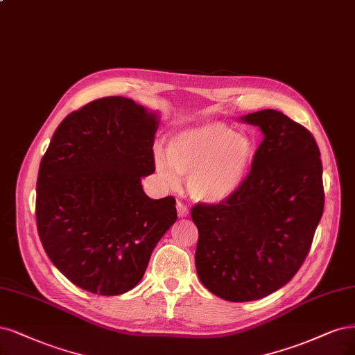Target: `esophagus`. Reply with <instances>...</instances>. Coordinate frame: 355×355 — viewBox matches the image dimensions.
Listing matches in <instances>:
<instances>
[{
  "mask_svg": "<svg viewBox=\"0 0 355 355\" xmlns=\"http://www.w3.org/2000/svg\"><path fill=\"white\" fill-rule=\"evenodd\" d=\"M176 209H178V216L179 217H187L189 214V210H188V207H187L185 202L178 201L176 202Z\"/></svg>",
  "mask_w": 355,
  "mask_h": 355,
  "instance_id": "34e87169",
  "label": "esophagus"
}]
</instances>
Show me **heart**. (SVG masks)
<instances>
[{
	"instance_id": "obj_1",
	"label": "heart",
	"mask_w": 355,
	"mask_h": 355,
	"mask_svg": "<svg viewBox=\"0 0 355 355\" xmlns=\"http://www.w3.org/2000/svg\"><path fill=\"white\" fill-rule=\"evenodd\" d=\"M254 155L255 144L248 133L205 121L179 132L167 153L155 150V168L168 185H176L179 175L187 176L195 201L218 204L242 187Z\"/></svg>"
}]
</instances>
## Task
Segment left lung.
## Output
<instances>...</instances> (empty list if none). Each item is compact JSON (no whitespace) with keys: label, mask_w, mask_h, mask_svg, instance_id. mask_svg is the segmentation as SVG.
I'll list each match as a JSON object with an SVG mask.
<instances>
[{"label":"left lung","mask_w":355,"mask_h":355,"mask_svg":"<svg viewBox=\"0 0 355 355\" xmlns=\"http://www.w3.org/2000/svg\"><path fill=\"white\" fill-rule=\"evenodd\" d=\"M241 119L264 135L250 173L226 201L191 210L198 277L234 302L264 298L295 276L324 207L320 151L310 130L276 110Z\"/></svg>","instance_id":"obj_1"}]
</instances>
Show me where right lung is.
Here are the masks:
<instances>
[{
    "mask_svg": "<svg viewBox=\"0 0 355 355\" xmlns=\"http://www.w3.org/2000/svg\"><path fill=\"white\" fill-rule=\"evenodd\" d=\"M158 117L125 96L70 113L54 132L36 182V226L53 264L76 286L120 295L138 285L176 218L173 197L151 200Z\"/></svg>",
    "mask_w": 355,
    "mask_h": 355,
    "instance_id": "obj_1",
    "label": "right lung"
}]
</instances>
